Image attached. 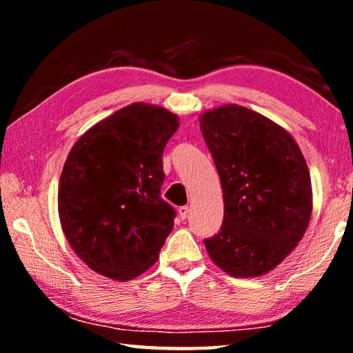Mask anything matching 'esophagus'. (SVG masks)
I'll list each match as a JSON object with an SVG mask.
<instances>
[{
  "instance_id": "obj_1",
  "label": "esophagus",
  "mask_w": 353,
  "mask_h": 353,
  "mask_svg": "<svg viewBox=\"0 0 353 353\" xmlns=\"http://www.w3.org/2000/svg\"><path fill=\"white\" fill-rule=\"evenodd\" d=\"M188 213H190V208L187 207V205H182V207H179V216H181V219H185L188 216Z\"/></svg>"
}]
</instances>
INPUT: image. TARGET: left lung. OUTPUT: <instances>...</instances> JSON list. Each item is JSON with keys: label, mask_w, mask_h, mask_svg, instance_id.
Instances as JSON below:
<instances>
[{"label": "left lung", "mask_w": 353, "mask_h": 353, "mask_svg": "<svg viewBox=\"0 0 353 353\" xmlns=\"http://www.w3.org/2000/svg\"><path fill=\"white\" fill-rule=\"evenodd\" d=\"M223 187L224 221L204 240L212 261L234 277H260L305 234L313 191L301 148L288 130L238 104L199 117Z\"/></svg>", "instance_id": "left-lung-1"}]
</instances>
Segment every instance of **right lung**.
<instances>
[{
    "mask_svg": "<svg viewBox=\"0 0 353 353\" xmlns=\"http://www.w3.org/2000/svg\"><path fill=\"white\" fill-rule=\"evenodd\" d=\"M179 129L165 107L134 103L74 143L59 182L65 238L101 276L130 280L159 259L176 212L160 198L162 155Z\"/></svg>",
    "mask_w": 353,
    "mask_h": 353,
    "instance_id": "obj_1",
    "label": "right lung"
}]
</instances>
